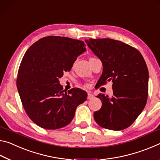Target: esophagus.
I'll return each instance as SVG.
<instances>
[{"mask_svg":"<svg viewBox=\"0 0 160 160\" xmlns=\"http://www.w3.org/2000/svg\"><path fill=\"white\" fill-rule=\"evenodd\" d=\"M93 98V95L92 93H88V96H87V98L88 99H91V98Z\"/></svg>","mask_w":160,"mask_h":160,"instance_id":"1","label":"esophagus"}]
</instances>
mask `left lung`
Instances as JSON below:
<instances>
[{
    "mask_svg": "<svg viewBox=\"0 0 160 160\" xmlns=\"http://www.w3.org/2000/svg\"><path fill=\"white\" fill-rule=\"evenodd\" d=\"M86 43L103 64L96 85L112 82L111 98L101 93L96 96L102 106L94 112V120L106 129H125L139 116L148 100L149 73L145 59L137 49L119 40L89 39Z\"/></svg>",
    "mask_w": 160,
    "mask_h": 160,
    "instance_id": "1",
    "label": "left lung"
}]
</instances>
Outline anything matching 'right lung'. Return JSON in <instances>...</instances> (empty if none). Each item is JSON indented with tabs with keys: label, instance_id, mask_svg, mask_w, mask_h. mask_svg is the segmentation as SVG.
<instances>
[{
	"label": "right lung",
	"instance_id": "add662e5",
	"mask_svg": "<svg viewBox=\"0 0 160 160\" xmlns=\"http://www.w3.org/2000/svg\"><path fill=\"white\" fill-rule=\"evenodd\" d=\"M86 50L83 41L48 36L31 45L20 63L17 88L28 117L38 126L56 130L69 124L78 105L87 99L81 88L63 90L59 78Z\"/></svg>",
	"mask_w": 160,
	"mask_h": 160
}]
</instances>
